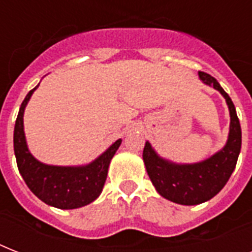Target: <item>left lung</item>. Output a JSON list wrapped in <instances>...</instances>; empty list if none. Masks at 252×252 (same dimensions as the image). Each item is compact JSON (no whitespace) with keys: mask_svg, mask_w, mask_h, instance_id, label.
I'll return each mask as SVG.
<instances>
[{"mask_svg":"<svg viewBox=\"0 0 252 252\" xmlns=\"http://www.w3.org/2000/svg\"><path fill=\"white\" fill-rule=\"evenodd\" d=\"M200 80L221 93L230 112V129L226 145L205 161L179 165L163 159L156 153L149 141L145 142L142 158L146 171L157 192L165 199L182 205H197L219 193L234 171L238 161L242 130L230 96L220 86L215 77L199 72Z\"/></svg>","mask_w":252,"mask_h":252,"instance_id":"1","label":"left lung"}]
</instances>
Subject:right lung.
<instances>
[{"label":"right lung","instance_id":"right-lung-1","mask_svg":"<svg viewBox=\"0 0 252 252\" xmlns=\"http://www.w3.org/2000/svg\"><path fill=\"white\" fill-rule=\"evenodd\" d=\"M36 87L26 95L14 126V153L18 170L31 192L45 204L59 209L85 207L100 195L107 179L108 166L122 144V138L89 165L51 166L39 162L30 153L23 130L25 108Z\"/></svg>","mask_w":252,"mask_h":252}]
</instances>
